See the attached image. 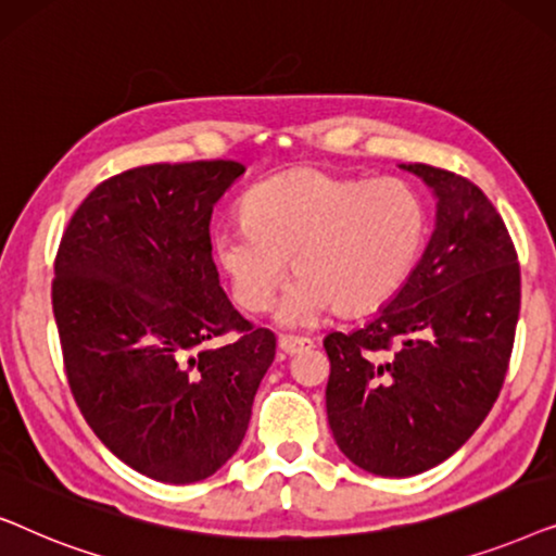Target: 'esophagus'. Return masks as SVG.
Segmentation results:
<instances>
[{
    "instance_id": "34e87169",
    "label": "esophagus",
    "mask_w": 556,
    "mask_h": 556,
    "mask_svg": "<svg viewBox=\"0 0 556 556\" xmlns=\"http://www.w3.org/2000/svg\"><path fill=\"white\" fill-rule=\"evenodd\" d=\"M278 346L280 352L293 356V354H301V352H308L311 346H314V341L306 339V337H280L278 339Z\"/></svg>"
}]
</instances>
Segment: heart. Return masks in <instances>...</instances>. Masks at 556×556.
I'll return each mask as SVG.
<instances>
[{"mask_svg": "<svg viewBox=\"0 0 556 556\" xmlns=\"http://www.w3.org/2000/svg\"><path fill=\"white\" fill-rule=\"evenodd\" d=\"M238 227L212 235V253L250 314L273 306L291 261L280 321L306 326L326 311L382 308L413 276L428 235L420 194L402 181L293 169L248 189Z\"/></svg>", "mask_w": 556, "mask_h": 556, "instance_id": "heart-1", "label": "heart"}]
</instances>
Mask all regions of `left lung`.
<instances>
[{"instance_id":"1","label":"left lung","mask_w":556,"mask_h":556,"mask_svg":"<svg viewBox=\"0 0 556 556\" xmlns=\"http://www.w3.org/2000/svg\"><path fill=\"white\" fill-rule=\"evenodd\" d=\"M400 169L435 194L428 248L369 324L324 339L333 440L384 478L417 476L466 445L504 384L521 306L514 242L489 197L435 166Z\"/></svg>"}]
</instances>
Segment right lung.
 Wrapping results in <instances>:
<instances>
[{
  "label": "right lung",
  "instance_id": "1",
  "mask_svg": "<svg viewBox=\"0 0 556 556\" xmlns=\"http://www.w3.org/2000/svg\"><path fill=\"white\" fill-rule=\"evenodd\" d=\"M242 174L223 159L128 169L60 240L52 314L73 397L118 460L162 483L204 481L232 458L276 356L212 261V207Z\"/></svg>",
  "mask_w": 556,
  "mask_h": 556
}]
</instances>
